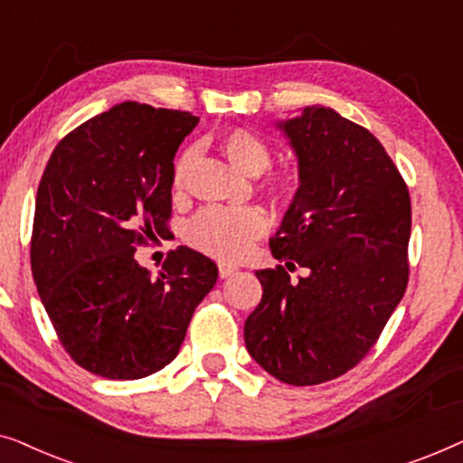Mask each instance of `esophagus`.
<instances>
[{
    "label": "esophagus",
    "mask_w": 463,
    "mask_h": 463,
    "mask_svg": "<svg viewBox=\"0 0 463 463\" xmlns=\"http://www.w3.org/2000/svg\"><path fill=\"white\" fill-rule=\"evenodd\" d=\"M238 271V268L236 265H232V263H219V276L221 278H230V276H233Z\"/></svg>",
    "instance_id": "esophagus-1"
}]
</instances>
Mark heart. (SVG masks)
Here are the masks:
<instances>
[{"label":"heart","mask_w":463,"mask_h":463,"mask_svg":"<svg viewBox=\"0 0 463 463\" xmlns=\"http://www.w3.org/2000/svg\"><path fill=\"white\" fill-rule=\"evenodd\" d=\"M219 149L232 166L242 175L259 176L271 162L269 145L249 128L227 130L219 138ZM189 154L175 164V187L183 185ZM276 192H284L287 183H274ZM268 217L255 206H211L200 211L187 225V240L195 249L219 259H238L250 249L257 238L268 232Z\"/></svg>","instance_id":"obj_1"}]
</instances>
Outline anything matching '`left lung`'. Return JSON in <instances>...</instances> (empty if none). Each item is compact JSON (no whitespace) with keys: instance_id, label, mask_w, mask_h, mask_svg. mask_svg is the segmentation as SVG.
Instances as JSON below:
<instances>
[{"instance_id":"8db88e82","label":"left lung","mask_w":463,"mask_h":463,"mask_svg":"<svg viewBox=\"0 0 463 463\" xmlns=\"http://www.w3.org/2000/svg\"><path fill=\"white\" fill-rule=\"evenodd\" d=\"M299 162V189L269 240L287 269H259L261 303L246 350L290 385L331 382L382 335L409 282L411 198L383 145L328 107L278 122Z\"/></svg>"}]
</instances>
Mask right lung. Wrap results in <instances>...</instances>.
<instances>
[{"label":"right lung","mask_w":463,"mask_h":463,"mask_svg":"<svg viewBox=\"0 0 463 463\" xmlns=\"http://www.w3.org/2000/svg\"><path fill=\"white\" fill-rule=\"evenodd\" d=\"M198 118L135 100L56 145L37 187L31 271L61 344L81 369L141 379L173 363L219 269L179 246L157 278L137 246L166 230L175 154Z\"/></svg>","instance_id":"obj_1"}]
</instances>
